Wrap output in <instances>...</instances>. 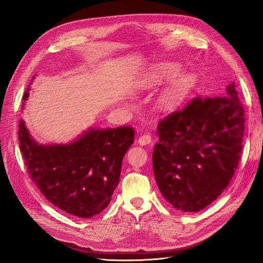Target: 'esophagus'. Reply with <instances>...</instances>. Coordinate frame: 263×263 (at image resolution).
<instances>
[{
  "label": "esophagus",
  "mask_w": 263,
  "mask_h": 263,
  "mask_svg": "<svg viewBox=\"0 0 263 263\" xmlns=\"http://www.w3.org/2000/svg\"><path fill=\"white\" fill-rule=\"evenodd\" d=\"M151 142V137L150 135H147V134H144L141 135V136L138 138V144L140 146H145V145H148Z\"/></svg>",
  "instance_id": "34e87169"
}]
</instances>
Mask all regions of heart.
<instances>
[{"label":"heart","mask_w":263,"mask_h":263,"mask_svg":"<svg viewBox=\"0 0 263 263\" xmlns=\"http://www.w3.org/2000/svg\"><path fill=\"white\" fill-rule=\"evenodd\" d=\"M182 67L178 62L161 61L154 63L137 81V86L142 90H151L171 80L181 72ZM178 76V75H177ZM195 78L191 73H181L166 87L161 98V105L165 109L177 108L185 100L193 89Z\"/></svg>","instance_id":"b5f03b06"}]
</instances>
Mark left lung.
<instances>
[{
  "instance_id": "8db88e82",
  "label": "left lung",
  "mask_w": 263,
  "mask_h": 263,
  "mask_svg": "<svg viewBox=\"0 0 263 263\" xmlns=\"http://www.w3.org/2000/svg\"><path fill=\"white\" fill-rule=\"evenodd\" d=\"M243 114L233 82L225 97L195 98L158 124L154 174L174 209L198 212L224 192L239 163Z\"/></svg>"
}]
</instances>
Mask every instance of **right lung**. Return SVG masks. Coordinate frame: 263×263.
I'll return each mask as SVG.
<instances>
[{
    "label": "right lung",
    "instance_id": "obj_1",
    "mask_svg": "<svg viewBox=\"0 0 263 263\" xmlns=\"http://www.w3.org/2000/svg\"><path fill=\"white\" fill-rule=\"evenodd\" d=\"M29 91L28 85L23 105ZM18 126L27 171L47 200L80 218H91L107 208L118 185L123 158L134 142L132 127L92 126L68 144H39L23 118Z\"/></svg>",
    "mask_w": 263,
    "mask_h": 263
}]
</instances>
